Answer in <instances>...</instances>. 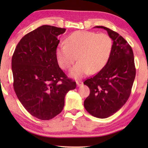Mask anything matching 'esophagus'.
Segmentation results:
<instances>
[{
  "instance_id": "34e87169",
  "label": "esophagus",
  "mask_w": 148,
  "mask_h": 148,
  "mask_svg": "<svg viewBox=\"0 0 148 148\" xmlns=\"http://www.w3.org/2000/svg\"><path fill=\"white\" fill-rule=\"evenodd\" d=\"M76 84H77V86L79 87V86H82V85L83 84V82H82V81H77Z\"/></svg>"
}]
</instances>
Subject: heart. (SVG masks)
Instances as JSON below:
<instances>
[{
    "mask_svg": "<svg viewBox=\"0 0 148 148\" xmlns=\"http://www.w3.org/2000/svg\"><path fill=\"white\" fill-rule=\"evenodd\" d=\"M65 44L56 50L58 64L63 69H69L77 58L79 62L71 70L70 75L79 79L104 67L112 52L113 42L105 33L78 31L66 38Z\"/></svg>",
    "mask_w": 148,
    "mask_h": 148,
    "instance_id": "obj_1",
    "label": "heart"
}]
</instances>
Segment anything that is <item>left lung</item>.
<instances>
[{"label": "left lung", "mask_w": 148, "mask_h": 148, "mask_svg": "<svg viewBox=\"0 0 148 148\" xmlns=\"http://www.w3.org/2000/svg\"><path fill=\"white\" fill-rule=\"evenodd\" d=\"M95 27L106 30L113 46L104 67L84 83L90 90V96L84 101V107L92 116L105 119L120 110L129 99L136 69L133 50L128 42L108 27Z\"/></svg>", "instance_id": "1"}]
</instances>
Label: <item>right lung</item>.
<instances>
[{
	"instance_id": "add662e5",
	"label": "right lung",
	"mask_w": 148,
	"mask_h": 148,
	"mask_svg": "<svg viewBox=\"0 0 148 148\" xmlns=\"http://www.w3.org/2000/svg\"><path fill=\"white\" fill-rule=\"evenodd\" d=\"M64 28L42 25L23 36L12 56L13 88L29 114L50 120L64 106V98L76 82L68 78L58 64L56 48Z\"/></svg>"
}]
</instances>
